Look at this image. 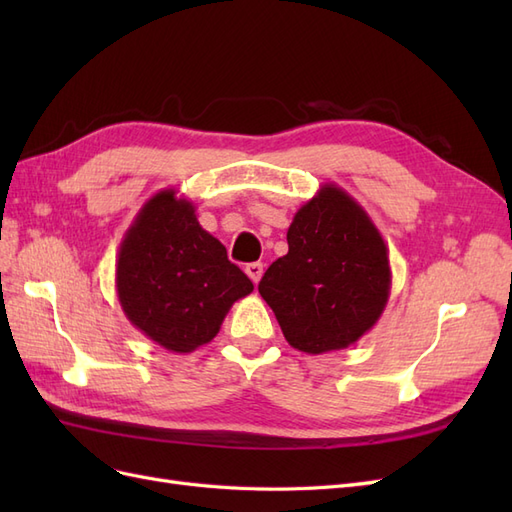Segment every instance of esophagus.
Instances as JSON below:
<instances>
[{"instance_id": "obj_1", "label": "esophagus", "mask_w": 512, "mask_h": 512, "mask_svg": "<svg viewBox=\"0 0 512 512\" xmlns=\"http://www.w3.org/2000/svg\"><path fill=\"white\" fill-rule=\"evenodd\" d=\"M245 273L254 284H258L260 277H262V262H250V265L245 267Z\"/></svg>"}]
</instances>
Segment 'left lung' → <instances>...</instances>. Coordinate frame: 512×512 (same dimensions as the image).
<instances>
[{
  "instance_id": "obj_1",
  "label": "left lung",
  "mask_w": 512,
  "mask_h": 512,
  "mask_svg": "<svg viewBox=\"0 0 512 512\" xmlns=\"http://www.w3.org/2000/svg\"><path fill=\"white\" fill-rule=\"evenodd\" d=\"M288 254L258 284L286 342L307 354L344 350L380 320L391 294L389 250L367 211L335 183L294 213Z\"/></svg>"
}]
</instances>
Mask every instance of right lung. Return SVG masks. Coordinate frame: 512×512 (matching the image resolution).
Masks as SVG:
<instances>
[{
  "instance_id": "1",
  "label": "right lung",
  "mask_w": 512,
  "mask_h": 512,
  "mask_svg": "<svg viewBox=\"0 0 512 512\" xmlns=\"http://www.w3.org/2000/svg\"><path fill=\"white\" fill-rule=\"evenodd\" d=\"M115 286L134 327L179 354L209 344L232 303L254 290L226 247L198 224L192 200L173 188L136 213L119 245Z\"/></svg>"
}]
</instances>
